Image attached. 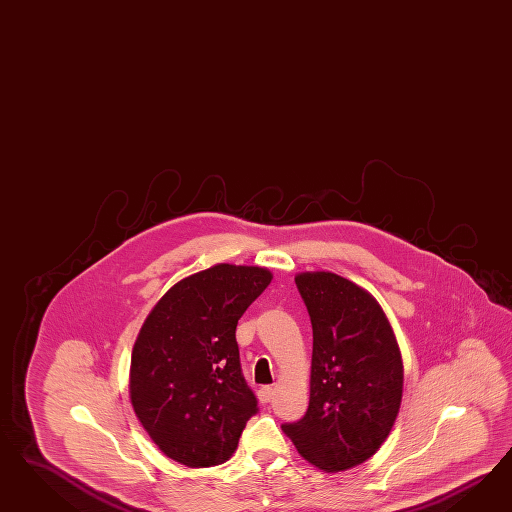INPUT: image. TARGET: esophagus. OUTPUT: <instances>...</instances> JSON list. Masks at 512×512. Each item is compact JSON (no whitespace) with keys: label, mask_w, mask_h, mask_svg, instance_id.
<instances>
[{"label":"esophagus","mask_w":512,"mask_h":512,"mask_svg":"<svg viewBox=\"0 0 512 512\" xmlns=\"http://www.w3.org/2000/svg\"><path fill=\"white\" fill-rule=\"evenodd\" d=\"M272 398H274V388L268 387V385L259 388V400L261 402L268 403Z\"/></svg>","instance_id":"esophagus-1"}]
</instances>
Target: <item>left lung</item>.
<instances>
[{
  "instance_id": "left-lung-1",
  "label": "left lung",
  "mask_w": 512,
  "mask_h": 512,
  "mask_svg": "<svg viewBox=\"0 0 512 512\" xmlns=\"http://www.w3.org/2000/svg\"><path fill=\"white\" fill-rule=\"evenodd\" d=\"M296 287L313 328L310 405L281 428L326 473L372 458L398 417L402 353L379 302L332 272H302Z\"/></svg>"
}]
</instances>
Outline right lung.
<instances>
[{
  "instance_id": "obj_1",
  "label": "right lung",
  "mask_w": 512,
  "mask_h": 512,
  "mask_svg": "<svg viewBox=\"0 0 512 512\" xmlns=\"http://www.w3.org/2000/svg\"><path fill=\"white\" fill-rule=\"evenodd\" d=\"M270 281L261 266L216 264L172 285L140 328L131 355V403L174 462H227L259 411L242 375L236 325Z\"/></svg>"
}]
</instances>
